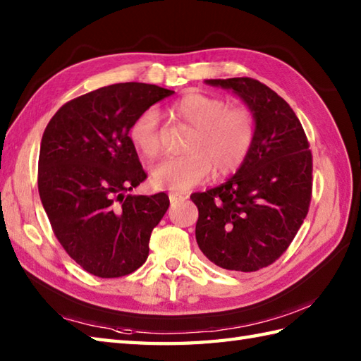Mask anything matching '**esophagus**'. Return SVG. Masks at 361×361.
Listing matches in <instances>:
<instances>
[{"label":"esophagus","instance_id":"esophagus-1","mask_svg":"<svg viewBox=\"0 0 361 361\" xmlns=\"http://www.w3.org/2000/svg\"><path fill=\"white\" fill-rule=\"evenodd\" d=\"M188 197L181 195V194H176V192H171L169 194V200H171V203H176V202H181V200H186Z\"/></svg>","mask_w":361,"mask_h":361}]
</instances>
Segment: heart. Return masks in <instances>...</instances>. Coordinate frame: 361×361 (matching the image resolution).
I'll use <instances>...</instances> for the list:
<instances>
[{"mask_svg":"<svg viewBox=\"0 0 361 361\" xmlns=\"http://www.w3.org/2000/svg\"><path fill=\"white\" fill-rule=\"evenodd\" d=\"M169 114L190 127L183 144L185 155L166 158L153 167L152 181L161 189L185 190L200 185L209 175L234 173L248 158L256 137V118L245 106H228L224 99L188 93L169 106ZM130 141L145 158H155L159 149L157 111L145 110L130 128Z\"/></svg>","mask_w":361,"mask_h":361,"instance_id":"1","label":"heart"}]
</instances>
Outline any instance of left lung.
Here are the masks:
<instances>
[{
	"instance_id": "8db88e82",
	"label": "left lung",
	"mask_w": 361,
	"mask_h": 361,
	"mask_svg": "<svg viewBox=\"0 0 361 361\" xmlns=\"http://www.w3.org/2000/svg\"><path fill=\"white\" fill-rule=\"evenodd\" d=\"M233 90L256 118L245 163L224 185L190 195L195 239L211 262L231 271H257L279 259L307 216L312 152L295 111L278 93L251 78L209 79Z\"/></svg>"
}]
</instances>
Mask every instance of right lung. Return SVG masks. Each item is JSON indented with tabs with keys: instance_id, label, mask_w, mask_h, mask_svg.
Masks as SVG:
<instances>
[{
	"instance_id": "obj_1",
	"label": "right lung",
	"mask_w": 361,
	"mask_h": 361,
	"mask_svg": "<svg viewBox=\"0 0 361 361\" xmlns=\"http://www.w3.org/2000/svg\"><path fill=\"white\" fill-rule=\"evenodd\" d=\"M173 93L150 83H114L66 102L44 128L38 157L43 208L70 257L99 278L137 270L169 208L164 192H126L147 178L130 128Z\"/></svg>"
}]
</instances>
